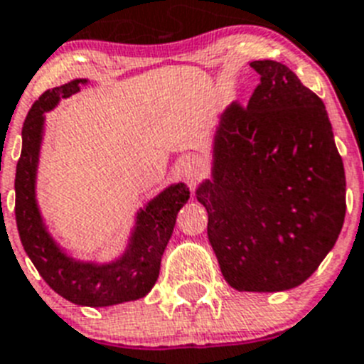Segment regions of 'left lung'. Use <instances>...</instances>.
Instances as JSON below:
<instances>
[{
    "label": "left lung",
    "instance_id": "8db88e82",
    "mask_svg": "<svg viewBox=\"0 0 364 364\" xmlns=\"http://www.w3.org/2000/svg\"><path fill=\"white\" fill-rule=\"evenodd\" d=\"M247 106L232 102L201 183L207 235L238 291H284L315 273L346 214L344 166L326 107L287 65L257 60Z\"/></svg>",
    "mask_w": 364,
    "mask_h": 364
}]
</instances>
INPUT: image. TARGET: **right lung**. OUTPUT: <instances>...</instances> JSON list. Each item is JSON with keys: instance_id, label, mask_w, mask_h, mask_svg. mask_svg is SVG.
I'll return each instance as SVG.
<instances>
[{"instance_id": "obj_1", "label": "right lung", "mask_w": 364, "mask_h": 364, "mask_svg": "<svg viewBox=\"0 0 364 364\" xmlns=\"http://www.w3.org/2000/svg\"><path fill=\"white\" fill-rule=\"evenodd\" d=\"M86 82V78H78L47 90L29 109L21 128L23 144L16 166L14 213L21 245L50 289L73 304L102 308L141 299L154 287L159 277L161 257L172 236L179 208L188 201V191L183 183L168 186L137 214V227L121 260L95 265L73 260L60 251L43 227L34 198L43 113L53 109L60 99L80 91Z\"/></svg>"}]
</instances>
